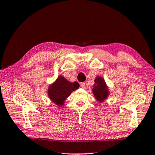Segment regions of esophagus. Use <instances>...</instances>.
<instances>
[{
    "instance_id": "esophagus-1",
    "label": "esophagus",
    "mask_w": 155,
    "mask_h": 155,
    "mask_svg": "<svg viewBox=\"0 0 155 155\" xmlns=\"http://www.w3.org/2000/svg\"><path fill=\"white\" fill-rule=\"evenodd\" d=\"M81 87L83 88V89H86V83H82L81 84Z\"/></svg>"
}]
</instances>
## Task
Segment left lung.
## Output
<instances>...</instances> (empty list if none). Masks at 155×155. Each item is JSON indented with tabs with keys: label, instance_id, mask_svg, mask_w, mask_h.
<instances>
[{
	"label": "left lung",
	"instance_id": "1",
	"mask_svg": "<svg viewBox=\"0 0 155 155\" xmlns=\"http://www.w3.org/2000/svg\"><path fill=\"white\" fill-rule=\"evenodd\" d=\"M95 84L93 86V93L95 99L99 103H103L107 100L110 94V91L106 84L105 79L101 76H97Z\"/></svg>",
	"mask_w": 155,
	"mask_h": 155
}]
</instances>
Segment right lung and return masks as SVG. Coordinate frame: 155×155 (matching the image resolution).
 <instances>
[{"instance_id": "add662e5", "label": "right lung", "mask_w": 155, "mask_h": 155, "mask_svg": "<svg viewBox=\"0 0 155 155\" xmlns=\"http://www.w3.org/2000/svg\"><path fill=\"white\" fill-rule=\"evenodd\" d=\"M78 87L79 84L77 82H70L62 75H60L48 87V96L51 101L58 107H61L64 105L66 98L71 95L72 91L78 89Z\"/></svg>"}]
</instances>
